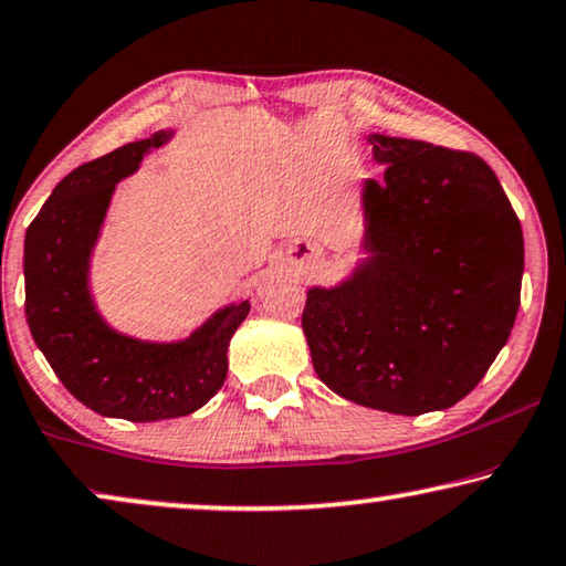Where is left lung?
Instances as JSON below:
<instances>
[{
  "label": "left lung",
  "mask_w": 566,
  "mask_h": 566,
  "mask_svg": "<svg viewBox=\"0 0 566 566\" xmlns=\"http://www.w3.org/2000/svg\"><path fill=\"white\" fill-rule=\"evenodd\" d=\"M364 259L302 310L333 392L420 416L457 405L507 344L521 305L523 230L495 171L467 150L371 133Z\"/></svg>",
  "instance_id": "1"
}]
</instances>
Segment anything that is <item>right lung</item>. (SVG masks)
I'll return each instance as SVG.
<instances>
[{"instance_id": "1", "label": "right lung", "mask_w": 566, "mask_h": 566, "mask_svg": "<svg viewBox=\"0 0 566 566\" xmlns=\"http://www.w3.org/2000/svg\"><path fill=\"white\" fill-rule=\"evenodd\" d=\"M174 130L127 143L59 181L25 233V317L55 377L78 402L133 423L200 410L228 377V346L251 300L230 302L181 340H143L115 331L94 302L92 253L117 181Z\"/></svg>"}]
</instances>
